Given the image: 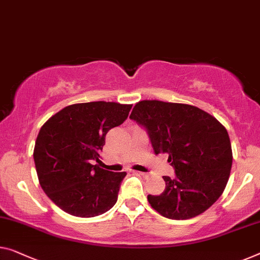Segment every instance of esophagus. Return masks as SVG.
I'll list each match as a JSON object with an SVG mask.
<instances>
[{
    "label": "esophagus",
    "mask_w": 260,
    "mask_h": 260,
    "mask_svg": "<svg viewBox=\"0 0 260 260\" xmlns=\"http://www.w3.org/2000/svg\"><path fill=\"white\" fill-rule=\"evenodd\" d=\"M137 174H138V175H141V176H143V177H148V174H147V173H143V172H137Z\"/></svg>",
    "instance_id": "34e87169"
}]
</instances>
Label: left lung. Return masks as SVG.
<instances>
[{"label": "left lung", "instance_id": "1", "mask_svg": "<svg viewBox=\"0 0 260 260\" xmlns=\"http://www.w3.org/2000/svg\"><path fill=\"white\" fill-rule=\"evenodd\" d=\"M131 119L145 126L155 154L166 153L176 177L164 176L161 195H148L155 211L170 219H189L211 207L230 177L232 149L225 127L188 104L142 100Z\"/></svg>", "mask_w": 260, "mask_h": 260}]
</instances>
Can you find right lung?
I'll list each match as a JSON object with an SVG mask.
<instances>
[{
	"label": "right lung",
	"instance_id": "obj_1",
	"mask_svg": "<svg viewBox=\"0 0 260 260\" xmlns=\"http://www.w3.org/2000/svg\"><path fill=\"white\" fill-rule=\"evenodd\" d=\"M131 104L91 102L57 112L37 135L34 149L38 181L50 200L76 217L99 216L117 203L126 173L100 168L107 132L125 121Z\"/></svg>",
	"mask_w": 260,
	"mask_h": 260
}]
</instances>
